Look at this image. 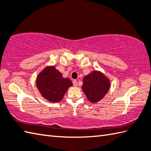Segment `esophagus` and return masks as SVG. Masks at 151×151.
Returning a JSON list of instances; mask_svg holds the SVG:
<instances>
[{
  "label": "esophagus",
  "instance_id": "esophagus-1",
  "mask_svg": "<svg viewBox=\"0 0 151 151\" xmlns=\"http://www.w3.org/2000/svg\"><path fill=\"white\" fill-rule=\"evenodd\" d=\"M73 85L75 86H78V83H77V81H76V80H74L73 81Z\"/></svg>",
  "mask_w": 151,
  "mask_h": 151
}]
</instances>
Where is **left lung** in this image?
I'll list each match as a JSON object with an SVG mask.
<instances>
[{
	"mask_svg": "<svg viewBox=\"0 0 151 151\" xmlns=\"http://www.w3.org/2000/svg\"><path fill=\"white\" fill-rule=\"evenodd\" d=\"M110 88V81L102 73L93 70L83 78L82 90L91 103L99 102Z\"/></svg>",
	"mask_w": 151,
	"mask_h": 151,
	"instance_id": "8db88e82",
	"label": "left lung"
}]
</instances>
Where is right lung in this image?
I'll return each instance as SVG.
<instances>
[{
    "mask_svg": "<svg viewBox=\"0 0 151 151\" xmlns=\"http://www.w3.org/2000/svg\"><path fill=\"white\" fill-rule=\"evenodd\" d=\"M36 86L45 99L57 103L63 99L68 88L73 86V83L69 78L63 77L61 73L54 66H49L38 75Z\"/></svg>",
    "mask_w": 151,
    "mask_h": 151,
    "instance_id": "1",
    "label": "right lung"
}]
</instances>
